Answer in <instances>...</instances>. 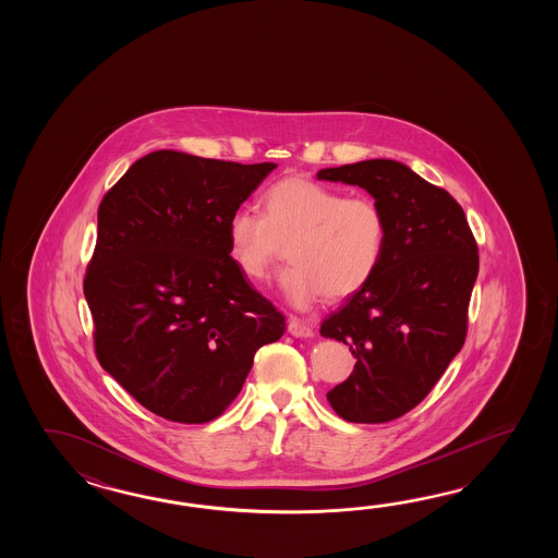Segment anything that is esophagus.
<instances>
[{
	"label": "esophagus",
	"instance_id": "34e87169",
	"mask_svg": "<svg viewBox=\"0 0 558 558\" xmlns=\"http://www.w3.org/2000/svg\"><path fill=\"white\" fill-rule=\"evenodd\" d=\"M287 331L291 332L293 337H299V339H307V337H313V327L305 323V320L293 319L289 320V325H287Z\"/></svg>",
	"mask_w": 558,
	"mask_h": 558
}]
</instances>
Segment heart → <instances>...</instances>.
I'll return each mask as SVG.
<instances>
[{
  "label": "heart",
  "instance_id": "1",
  "mask_svg": "<svg viewBox=\"0 0 558 558\" xmlns=\"http://www.w3.org/2000/svg\"><path fill=\"white\" fill-rule=\"evenodd\" d=\"M231 259L251 281L265 279L283 247L291 265L279 283L284 299L307 308L327 295L349 299L379 271L387 219L379 203L315 179L287 178L263 195V214L241 207L227 221Z\"/></svg>",
  "mask_w": 558,
  "mask_h": 558
}]
</instances>
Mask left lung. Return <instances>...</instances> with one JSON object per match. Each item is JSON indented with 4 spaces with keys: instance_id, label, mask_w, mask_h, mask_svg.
Returning <instances> with one entry per match:
<instances>
[{
    "instance_id": "obj_1",
    "label": "left lung",
    "mask_w": 558,
    "mask_h": 558,
    "mask_svg": "<svg viewBox=\"0 0 558 558\" xmlns=\"http://www.w3.org/2000/svg\"><path fill=\"white\" fill-rule=\"evenodd\" d=\"M317 179L363 187L387 219L379 271L320 325L356 359L327 392L335 413L387 423L421 403L461 351L478 250L463 207L395 159L327 167Z\"/></svg>"
}]
</instances>
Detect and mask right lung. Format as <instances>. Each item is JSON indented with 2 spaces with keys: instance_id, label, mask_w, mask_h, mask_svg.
I'll return each instance as SVG.
<instances>
[{
  "instance_id": "1",
  "label": "right lung",
  "mask_w": 558,
  "mask_h": 558,
  "mask_svg": "<svg viewBox=\"0 0 558 558\" xmlns=\"http://www.w3.org/2000/svg\"><path fill=\"white\" fill-rule=\"evenodd\" d=\"M277 163L147 154L107 191L84 293L101 367L155 415L207 423L284 317L231 259L227 221Z\"/></svg>"
}]
</instances>
